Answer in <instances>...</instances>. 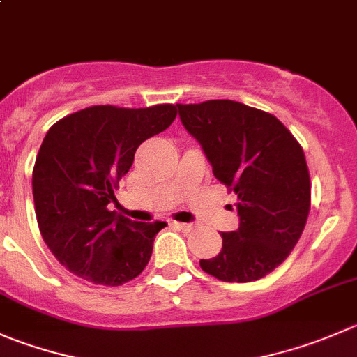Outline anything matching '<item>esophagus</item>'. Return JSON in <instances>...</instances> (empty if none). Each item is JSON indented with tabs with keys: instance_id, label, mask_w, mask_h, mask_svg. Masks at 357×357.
<instances>
[{
	"instance_id": "1",
	"label": "esophagus",
	"mask_w": 357,
	"mask_h": 357,
	"mask_svg": "<svg viewBox=\"0 0 357 357\" xmlns=\"http://www.w3.org/2000/svg\"><path fill=\"white\" fill-rule=\"evenodd\" d=\"M174 225L183 231H190V230H193V227H195L193 223H181V221H174Z\"/></svg>"
}]
</instances>
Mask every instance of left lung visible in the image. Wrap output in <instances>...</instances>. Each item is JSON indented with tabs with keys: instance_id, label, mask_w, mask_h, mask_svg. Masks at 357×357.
Here are the masks:
<instances>
[{
	"instance_id": "obj_1",
	"label": "left lung",
	"mask_w": 357,
	"mask_h": 357,
	"mask_svg": "<svg viewBox=\"0 0 357 357\" xmlns=\"http://www.w3.org/2000/svg\"><path fill=\"white\" fill-rule=\"evenodd\" d=\"M185 129L202 146L213 174L237 195L238 228L200 268L225 282L265 278L289 256L310 211L302 146L271 113L228 99L178 105Z\"/></svg>"
}]
</instances>
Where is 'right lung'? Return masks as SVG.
<instances>
[{
	"label": "right lung",
	"mask_w": 357,
	"mask_h": 357,
	"mask_svg": "<svg viewBox=\"0 0 357 357\" xmlns=\"http://www.w3.org/2000/svg\"><path fill=\"white\" fill-rule=\"evenodd\" d=\"M174 105L91 106L48 129L33 169L34 213L55 258L78 278L122 286L144 271L165 221L139 223L109 211L143 141L174 122Z\"/></svg>",
	"instance_id": "right-lung-1"
}]
</instances>
